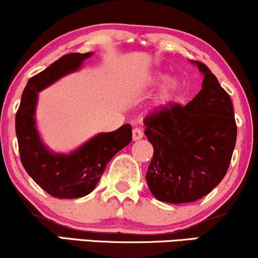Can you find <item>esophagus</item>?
Instances as JSON below:
<instances>
[{
    "mask_svg": "<svg viewBox=\"0 0 258 258\" xmlns=\"http://www.w3.org/2000/svg\"><path fill=\"white\" fill-rule=\"evenodd\" d=\"M132 138L133 140H139L143 138V131L140 128H138V127H135L132 131Z\"/></svg>",
    "mask_w": 258,
    "mask_h": 258,
    "instance_id": "1",
    "label": "esophagus"
}]
</instances>
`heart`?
I'll use <instances>...</instances> for the list:
<instances>
[{
    "label": "heart",
    "instance_id": "1",
    "mask_svg": "<svg viewBox=\"0 0 258 258\" xmlns=\"http://www.w3.org/2000/svg\"><path fill=\"white\" fill-rule=\"evenodd\" d=\"M165 78H167V76H164V75H155V76L150 78V81H151V83L153 84H157L163 82V81H165ZM177 91L178 83L176 82V81H170L167 86L163 88L161 94H159L157 100H156L157 106H165L168 105L169 102H171V101L176 97V95H177Z\"/></svg>",
    "mask_w": 258,
    "mask_h": 258
}]
</instances>
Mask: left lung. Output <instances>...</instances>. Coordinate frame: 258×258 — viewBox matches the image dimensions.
Returning <instances> with one entry per match:
<instances>
[{"label": "left lung", "instance_id": "left-lung-1", "mask_svg": "<svg viewBox=\"0 0 258 258\" xmlns=\"http://www.w3.org/2000/svg\"><path fill=\"white\" fill-rule=\"evenodd\" d=\"M202 89L185 106L170 102L144 118L153 146L146 182L157 200L193 202L211 193L225 177L236 146L232 101L206 64Z\"/></svg>", "mask_w": 258, "mask_h": 258}]
</instances>
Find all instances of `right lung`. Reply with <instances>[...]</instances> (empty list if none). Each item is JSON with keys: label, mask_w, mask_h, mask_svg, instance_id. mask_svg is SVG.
Listing matches in <instances>:
<instances>
[{"label": "right lung", "mask_w": 258, "mask_h": 258, "mask_svg": "<svg viewBox=\"0 0 258 258\" xmlns=\"http://www.w3.org/2000/svg\"><path fill=\"white\" fill-rule=\"evenodd\" d=\"M91 53H68L28 80L15 115V133L22 165L51 197H86L96 187L110 159L132 140L130 123L114 132L100 133L70 155H54L39 138L34 122L37 93L64 75L76 71Z\"/></svg>", "instance_id": "obj_1"}]
</instances>
